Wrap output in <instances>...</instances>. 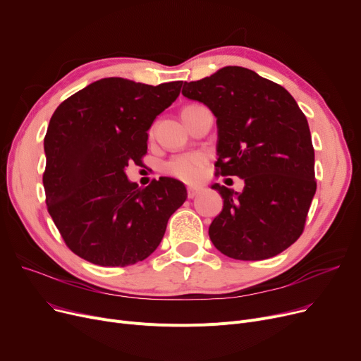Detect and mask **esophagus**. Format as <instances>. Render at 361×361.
<instances>
[{
  "instance_id": "34e87169",
  "label": "esophagus",
  "mask_w": 361,
  "mask_h": 361,
  "mask_svg": "<svg viewBox=\"0 0 361 361\" xmlns=\"http://www.w3.org/2000/svg\"><path fill=\"white\" fill-rule=\"evenodd\" d=\"M200 192H202V188L188 187V188H187V197H188V199H195Z\"/></svg>"
}]
</instances>
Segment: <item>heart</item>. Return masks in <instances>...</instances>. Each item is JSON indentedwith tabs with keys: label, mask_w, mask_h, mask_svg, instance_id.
Instances as JSON below:
<instances>
[{
	"label": "heart",
	"mask_w": 361,
	"mask_h": 361,
	"mask_svg": "<svg viewBox=\"0 0 361 361\" xmlns=\"http://www.w3.org/2000/svg\"><path fill=\"white\" fill-rule=\"evenodd\" d=\"M188 108H193V106H187L184 109H188ZM206 165H207V157L204 154H202V152H188V154L171 158L165 164L164 171L168 176L178 178L184 183H196L202 178Z\"/></svg>",
	"instance_id": "obj_1"
}]
</instances>
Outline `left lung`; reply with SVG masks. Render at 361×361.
Returning <instances> with one entry per match:
<instances>
[{
  "label": "left lung",
  "mask_w": 361,
  "mask_h": 361,
  "mask_svg": "<svg viewBox=\"0 0 361 361\" xmlns=\"http://www.w3.org/2000/svg\"><path fill=\"white\" fill-rule=\"evenodd\" d=\"M183 94L216 117V173L244 180L241 193L212 185L224 199L209 226L215 247L237 260H263L288 249L305 230L316 193L310 128L295 99L237 66L185 82Z\"/></svg>",
  "instance_id": "8db88e82"
}]
</instances>
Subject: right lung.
I'll use <instances>...</instances> for the list:
<instances>
[{
  "instance_id": "right-lung-1",
  "label": "right lung",
  "mask_w": 361,
  "mask_h": 361,
  "mask_svg": "<svg viewBox=\"0 0 361 361\" xmlns=\"http://www.w3.org/2000/svg\"><path fill=\"white\" fill-rule=\"evenodd\" d=\"M181 85L101 79L52 114L44 139L47 207L74 255L123 268L157 250L187 190L169 177L140 188L124 169L142 162L147 130L178 98Z\"/></svg>"
}]
</instances>
